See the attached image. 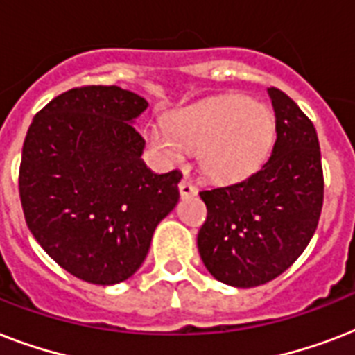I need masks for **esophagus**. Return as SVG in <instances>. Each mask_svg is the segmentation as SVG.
I'll use <instances>...</instances> for the list:
<instances>
[{
  "label": "esophagus",
  "mask_w": 355,
  "mask_h": 355,
  "mask_svg": "<svg viewBox=\"0 0 355 355\" xmlns=\"http://www.w3.org/2000/svg\"><path fill=\"white\" fill-rule=\"evenodd\" d=\"M178 191H180V197H182V199H191V197L197 195V188L191 186L188 180H182V182L178 184Z\"/></svg>",
  "instance_id": "obj_1"
}]
</instances>
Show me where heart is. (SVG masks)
Here are the masks:
<instances>
[{"mask_svg":"<svg viewBox=\"0 0 355 355\" xmlns=\"http://www.w3.org/2000/svg\"><path fill=\"white\" fill-rule=\"evenodd\" d=\"M275 130L269 107L228 94L180 108L166 125L147 127L145 138L167 164L178 166L186 153H197L206 177L217 184H234L263 166Z\"/></svg>","mask_w":355,"mask_h":355,"instance_id":"1","label":"heart"}]
</instances>
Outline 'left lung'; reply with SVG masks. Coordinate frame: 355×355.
Masks as SVG:
<instances>
[{
	"label": "left lung",
	"mask_w": 355,
	"mask_h": 355,
	"mask_svg": "<svg viewBox=\"0 0 355 355\" xmlns=\"http://www.w3.org/2000/svg\"><path fill=\"white\" fill-rule=\"evenodd\" d=\"M267 94L276 118L269 160L243 182L200 191L208 208L197 236L200 259L216 280L243 289L275 280L297 261L324 199L313 123L284 92Z\"/></svg>",
	"instance_id": "obj_1"
}]
</instances>
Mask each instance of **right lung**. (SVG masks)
<instances>
[{"mask_svg":"<svg viewBox=\"0 0 355 355\" xmlns=\"http://www.w3.org/2000/svg\"><path fill=\"white\" fill-rule=\"evenodd\" d=\"M149 103L119 86L73 88L47 103L21 150L27 227L62 269L96 286L136 272L178 202L180 171H150L134 121Z\"/></svg>","mask_w":355,"mask_h":355,"instance_id":"1","label":"right lung"}]
</instances>
